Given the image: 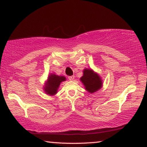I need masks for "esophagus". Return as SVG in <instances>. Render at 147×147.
<instances>
[{
    "label": "esophagus",
    "instance_id": "34e87169",
    "mask_svg": "<svg viewBox=\"0 0 147 147\" xmlns=\"http://www.w3.org/2000/svg\"><path fill=\"white\" fill-rule=\"evenodd\" d=\"M74 78H75V76H69L68 77V79H69V81L74 80Z\"/></svg>",
    "mask_w": 147,
    "mask_h": 147
}]
</instances>
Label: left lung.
Listing matches in <instances>:
<instances>
[{
  "label": "left lung",
  "mask_w": 147,
  "mask_h": 147,
  "mask_svg": "<svg viewBox=\"0 0 147 147\" xmlns=\"http://www.w3.org/2000/svg\"><path fill=\"white\" fill-rule=\"evenodd\" d=\"M86 90L90 93H93L102 87V82L100 76L94 72L91 69H85L83 76L81 78Z\"/></svg>",
  "instance_id": "1"
}]
</instances>
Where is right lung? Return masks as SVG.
<instances>
[{
    "instance_id": "add662e5",
    "label": "right lung",
    "mask_w": 147,
    "mask_h": 147,
    "mask_svg": "<svg viewBox=\"0 0 147 147\" xmlns=\"http://www.w3.org/2000/svg\"><path fill=\"white\" fill-rule=\"evenodd\" d=\"M66 80L64 76H59L55 74H51L49 76L44 90L47 94L54 95L57 92L58 88L61 82Z\"/></svg>"
}]
</instances>
